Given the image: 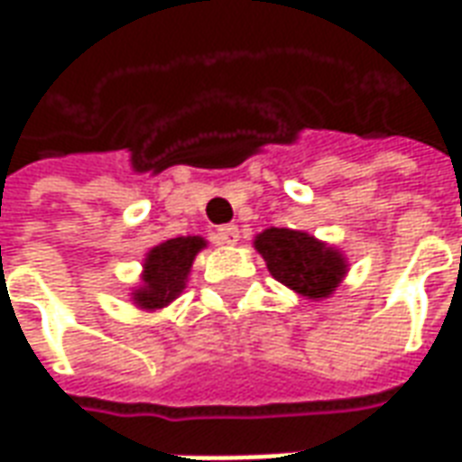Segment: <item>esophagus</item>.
Returning <instances> with one entry per match:
<instances>
[{"label":"esophagus","mask_w":462,"mask_h":462,"mask_svg":"<svg viewBox=\"0 0 462 462\" xmlns=\"http://www.w3.org/2000/svg\"><path fill=\"white\" fill-rule=\"evenodd\" d=\"M237 240H240L237 225H222L220 230H217V242L220 245H237Z\"/></svg>","instance_id":"34e87169"}]
</instances>
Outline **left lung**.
<instances>
[{"label": "left lung", "mask_w": 462, "mask_h": 462, "mask_svg": "<svg viewBox=\"0 0 462 462\" xmlns=\"http://www.w3.org/2000/svg\"><path fill=\"white\" fill-rule=\"evenodd\" d=\"M254 250L277 282L307 300H327L346 277V257L301 230L270 227L254 237Z\"/></svg>", "instance_id": "8db88e82"}]
</instances>
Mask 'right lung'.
Returning a JSON list of instances; mask_svg holds the SVG:
<instances>
[{"label": "right lung", "instance_id": "right-lung-1", "mask_svg": "<svg viewBox=\"0 0 462 462\" xmlns=\"http://www.w3.org/2000/svg\"><path fill=\"white\" fill-rule=\"evenodd\" d=\"M205 245L208 242L198 235L172 237V240L155 245L145 254L141 287L133 290V304L145 311H155L168 307L172 300H178L180 291L185 290L192 262Z\"/></svg>", "mask_w": 462, "mask_h": 462}]
</instances>
